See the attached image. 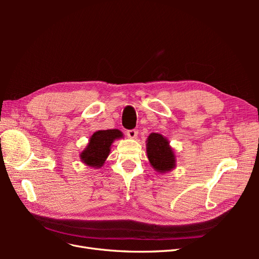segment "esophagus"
Wrapping results in <instances>:
<instances>
[{"label":"esophagus","mask_w":259,"mask_h":259,"mask_svg":"<svg viewBox=\"0 0 259 259\" xmlns=\"http://www.w3.org/2000/svg\"><path fill=\"white\" fill-rule=\"evenodd\" d=\"M126 135L131 139H136L137 136H138V132L136 130H131V131H127Z\"/></svg>","instance_id":"1"}]
</instances>
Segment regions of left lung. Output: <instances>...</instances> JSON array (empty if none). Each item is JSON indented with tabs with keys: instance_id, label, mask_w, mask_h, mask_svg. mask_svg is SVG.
<instances>
[{
	"instance_id": "obj_1",
	"label": "left lung",
	"mask_w": 259,
	"mask_h": 259,
	"mask_svg": "<svg viewBox=\"0 0 259 259\" xmlns=\"http://www.w3.org/2000/svg\"><path fill=\"white\" fill-rule=\"evenodd\" d=\"M146 143L148 160L155 171L164 174L176 167V155L166 137L151 133Z\"/></svg>"
}]
</instances>
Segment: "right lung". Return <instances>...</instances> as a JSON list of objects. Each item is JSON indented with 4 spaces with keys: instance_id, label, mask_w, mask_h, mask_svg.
Wrapping results in <instances>:
<instances>
[{
    "instance_id": "right-lung-1",
    "label": "right lung",
    "mask_w": 259,
    "mask_h": 259,
    "mask_svg": "<svg viewBox=\"0 0 259 259\" xmlns=\"http://www.w3.org/2000/svg\"><path fill=\"white\" fill-rule=\"evenodd\" d=\"M120 138H123V133L116 128L95 132L80 154L82 163L93 168L104 166L113 142Z\"/></svg>"
}]
</instances>
